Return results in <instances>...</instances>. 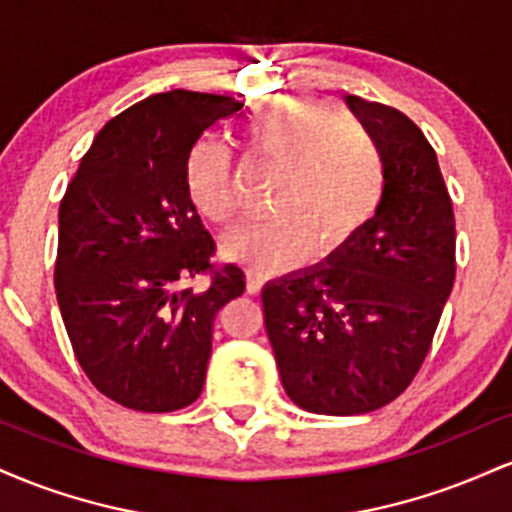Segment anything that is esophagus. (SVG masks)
Listing matches in <instances>:
<instances>
[{
  "label": "esophagus",
  "instance_id": "obj_1",
  "mask_svg": "<svg viewBox=\"0 0 512 512\" xmlns=\"http://www.w3.org/2000/svg\"><path fill=\"white\" fill-rule=\"evenodd\" d=\"M262 286H264L262 274H257V272H248V293H250V296H257V293L262 291Z\"/></svg>",
  "mask_w": 512,
  "mask_h": 512
}]
</instances>
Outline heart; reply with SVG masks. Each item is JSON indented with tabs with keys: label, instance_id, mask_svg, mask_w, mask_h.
<instances>
[{
	"label": "heart",
	"instance_id": "obj_1",
	"mask_svg": "<svg viewBox=\"0 0 512 512\" xmlns=\"http://www.w3.org/2000/svg\"><path fill=\"white\" fill-rule=\"evenodd\" d=\"M248 161L274 166L269 207L255 226L223 243L226 257L255 272L291 267L305 255L325 260L344 250L378 216L387 190L383 151L339 105L305 93L264 98L240 122ZM185 192L204 219L228 226L238 214L233 158L216 142L192 146Z\"/></svg>",
	"mask_w": 512,
	"mask_h": 512
}]
</instances>
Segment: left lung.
<instances>
[{"label":"left lung","instance_id":"8db88e82","mask_svg":"<svg viewBox=\"0 0 512 512\" xmlns=\"http://www.w3.org/2000/svg\"><path fill=\"white\" fill-rule=\"evenodd\" d=\"M346 103L383 151V207L330 262L262 291L286 395L327 416L368 414L407 390L455 284V214L433 146L397 108Z\"/></svg>","mask_w":512,"mask_h":512}]
</instances>
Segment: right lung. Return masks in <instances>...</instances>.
<instances>
[{
    "mask_svg": "<svg viewBox=\"0 0 512 512\" xmlns=\"http://www.w3.org/2000/svg\"><path fill=\"white\" fill-rule=\"evenodd\" d=\"M243 108L214 93H156L93 139L60 204L55 289L74 356L98 392L163 414L199 397L216 313L243 296L236 264L216 267L214 238L185 192L202 134ZM210 274V289L184 281Z\"/></svg>",
    "mask_w": 512,
    "mask_h": 512,
    "instance_id": "add662e5",
    "label": "right lung"
}]
</instances>
